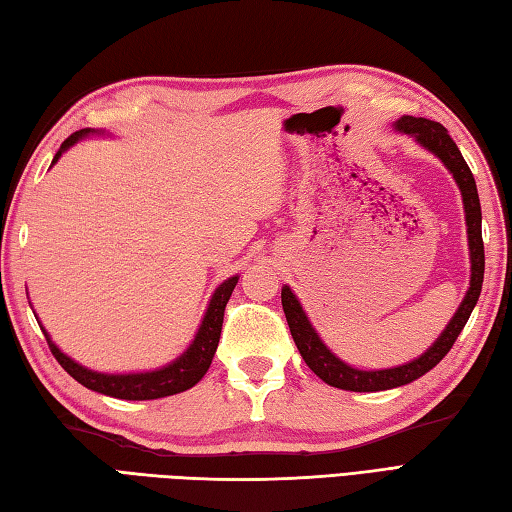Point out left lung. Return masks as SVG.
I'll return each instance as SVG.
<instances>
[{
    "label": "left lung",
    "instance_id": "1",
    "mask_svg": "<svg viewBox=\"0 0 512 512\" xmlns=\"http://www.w3.org/2000/svg\"><path fill=\"white\" fill-rule=\"evenodd\" d=\"M394 129L398 134H405L416 140V143L427 149L429 154L436 156L444 167L449 169L455 184H458L462 204H464V220H466V237H469V259H471V281L469 290L462 299V303L455 310L447 328L440 332V336L433 341L427 350H424L418 358L407 361L396 367L387 369H358L341 361L328 345L323 343L319 332L314 330L310 323L306 310H303L301 301L297 299L295 292L290 286L281 288V306L286 312V321L292 339L303 361L317 374L323 383L332 387H339L345 391H385L409 385L413 380L424 376L429 369L436 367L447 352L453 347L458 334L469 321L471 312L475 308L477 299H480L482 292V281H484V242H482V206H480V195H477L475 178L462 158L458 145L453 143L447 129H444L436 121H427V118H413V116H400L394 123Z\"/></svg>",
    "mask_w": 512,
    "mask_h": 512
}]
</instances>
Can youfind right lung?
I'll return each instance as SVG.
<instances>
[{
	"label": "right lung",
	"instance_id": "obj_1",
	"mask_svg": "<svg viewBox=\"0 0 512 512\" xmlns=\"http://www.w3.org/2000/svg\"><path fill=\"white\" fill-rule=\"evenodd\" d=\"M88 136H105V132H96V129L88 127V129H81V132L72 134L61 145L57 156L52 158V165H57L65 151ZM237 279H239V275L228 277L215 288L209 306H206V312L200 321V328H198V332H195L193 341L189 343L187 350H184L178 358H173L171 363L162 365L158 369H147V372H125V374L96 372V369L76 363L74 358L63 354L57 347V343L52 341L48 330L43 328L41 321H37V323H39L43 336H46L50 352L54 354V358H57L59 365L74 380H79L83 387L99 391V394H105V396L121 398V400H156V398L173 396V394H180V391L191 389L195 383H200L202 376L206 374V369L211 367V361H213L217 343H220V334H222L224 308H226L228 299H231V295H233Z\"/></svg>",
	"mask_w": 512,
	"mask_h": 512
}]
</instances>
